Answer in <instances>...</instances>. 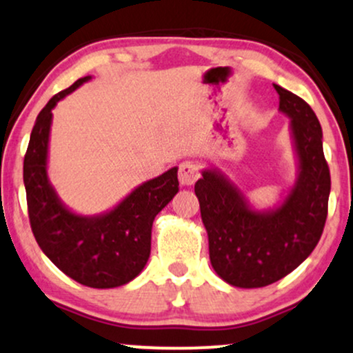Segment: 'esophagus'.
I'll list each match as a JSON object with an SVG mask.
<instances>
[{"mask_svg":"<svg viewBox=\"0 0 353 353\" xmlns=\"http://www.w3.org/2000/svg\"><path fill=\"white\" fill-rule=\"evenodd\" d=\"M200 178V168L194 161L186 160L180 165V170H178V180H180L181 186H192L194 181Z\"/></svg>","mask_w":353,"mask_h":353,"instance_id":"1","label":"esophagus"}]
</instances>
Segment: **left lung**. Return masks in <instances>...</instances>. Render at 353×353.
<instances>
[{
	"mask_svg": "<svg viewBox=\"0 0 353 353\" xmlns=\"http://www.w3.org/2000/svg\"><path fill=\"white\" fill-rule=\"evenodd\" d=\"M279 112L289 117L297 178L283 201L266 210L251 205L218 168H205L194 183L208 233L210 261L234 288H264L304 263L317 246L327 219L330 172L322 128L307 102L281 85Z\"/></svg>",
	"mask_w": 353,
	"mask_h": 353,
	"instance_id": "obj_1",
	"label": "left lung"
}]
</instances>
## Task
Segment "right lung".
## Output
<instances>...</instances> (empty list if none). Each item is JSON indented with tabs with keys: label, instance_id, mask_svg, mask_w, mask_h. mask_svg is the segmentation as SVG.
<instances>
[{
	"label": "right lung",
	"instance_id": "obj_1",
	"mask_svg": "<svg viewBox=\"0 0 353 353\" xmlns=\"http://www.w3.org/2000/svg\"><path fill=\"white\" fill-rule=\"evenodd\" d=\"M90 79H79L39 112L24 155L23 178L29 223L44 254L79 284L110 289L143 271L150 258L153 219L178 193V168L139 185L114 208L94 216L74 213L61 201L48 175L52 109Z\"/></svg>",
	"mask_w": 353,
	"mask_h": 353
}]
</instances>
